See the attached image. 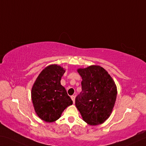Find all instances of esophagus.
Returning <instances> with one entry per match:
<instances>
[{"mask_svg": "<svg viewBox=\"0 0 146 146\" xmlns=\"http://www.w3.org/2000/svg\"><path fill=\"white\" fill-rule=\"evenodd\" d=\"M71 99H72V101H73V103H75V96H71Z\"/></svg>", "mask_w": 146, "mask_h": 146, "instance_id": "1", "label": "esophagus"}]
</instances>
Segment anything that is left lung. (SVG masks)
Returning a JSON list of instances; mask_svg holds the SVG:
<instances>
[{
  "label": "left lung",
  "instance_id": "obj_1",
  "mask_svg": "<svg viewBox=\"0 0 146 146\" xmlns=\"http://www.w3.org/2000/svg\"><path fill=\"white\" fill-rule=\"evenodd\" d=\"M81 89L76 98V106L86 123L96 126L110 115L117 98V86L105 69L98 65L79 68Z\"/></svg>",
  "mask_w": 146,
  "mask_h": 146
}]
</instances>
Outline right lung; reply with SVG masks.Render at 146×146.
Returning <instances> with one entry per match:
<instances>
[{
  "instance_id": "right-lung-1",
  "label": "right lung",
  "mask_w": 146,
  "mask_h": 146,
  "mask_svg": "<svg viewBox=\"0 0 146 146\" xmlns=\"http://www.w3.org/2000/svg\"><path fill=\"white\" fill-rule=\"evenodd\" d=\"M65 71L57 65L48 66L41 72L33 85L31 98L35 110L45 122L56 121L64 110L73 104L60 83Z\"/></svg>"
}]
</instances>
